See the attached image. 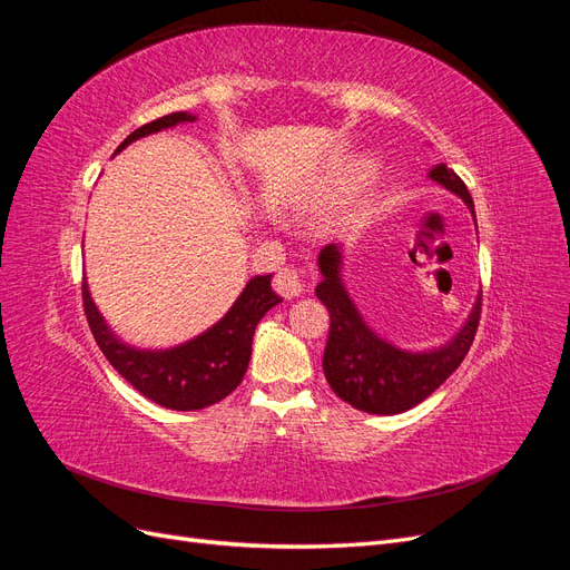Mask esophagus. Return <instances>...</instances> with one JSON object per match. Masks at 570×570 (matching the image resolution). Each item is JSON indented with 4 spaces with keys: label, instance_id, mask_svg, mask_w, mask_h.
<instances>
[{
    "label": "esophagus",
    "instance_id": "1",
    "mask_svg": "<svg viewBox=\"0 0 570 570\" xmlns=\"http://www.w3.org/2000/svg\"><path fill=\"white\" fill-rule=\"evenodd\" d=\"M273 287L285 299H292V297H299L306 285L302 281L299 271H295V268H281L278 275H275V278H273Z\"/></svg>",
    "mask_w": 570,
    "mask_h": 570
}]
</instances>
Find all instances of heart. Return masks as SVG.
<instances>
[{
    "mask_svg": "<svg viewBox=\"0 0 570 570\" xmlns=\"http://www.w3.org/2000/svg\"><path fill=\"white\" fill-rule=\"evenodd\" d=\"M375 161L368 157H350L342 164H337L331 176L323 183V199L327 202H337V199H347L352 197L356 189L364 185V180L373 174ZM385 187V185H383Z\"/></svg>",
    "mask_w": 570,
    "mask_h": 570,
    "instance_id": "obj_1",
    "label": "heart"
}]
</instances>
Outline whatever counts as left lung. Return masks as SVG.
I'll return each instance as SVG.
<instances>
[{
	"instance_id": "8db88e82",
	"label": "left lung",
	"mask_w": 570,
	"mask_h": 570,
	"mask_svg": "<svg viewBox=\"0 0 570 570\" xmlns=\"http://www.w3.org/2000/svg\"><path fill=\"white\" fill-rule=\"evenodd\" d=\"M428 178L456 195L475 218L469 187L452 168L440 164L430 170ZM342 258L340 245H327L318 254V271L323 278L316 285V297L331 314V333H327L323 352L325 381L342 402L358 411L381 413V416L409 411L433 394L469 354L478 331L482 295L475 297L471 314L459 327V333L440 347L421 352L402 350L377 335L361 316L342 281Z\"/></svg>"
}]
</instances>
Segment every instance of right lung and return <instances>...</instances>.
<instances>
[{"instance_id":"1","label":"right lung","mask_w":570,"mask_h":570,"mask_svg":"<svg viewBox=\"0 0 570 570\" xmlns=\"http://www.w3.org/2000/svg\"><path fill=\"white\" fill-rule=\"evenodd\" d=\"M193 120H197V116L187 111L151 120V124L130 132L116 154L140 137L178 124H193ZM281 302L283 299L271 287V275H256L239 292L228 314L214 323L209 331L170 350H140L111 331L90 295L88 281H82L85 314H88L90 331L109 364L147 400L174 411L212 406L226 400L243 383L252 358L256 325Z\"/></svg>"}]
</instances>
